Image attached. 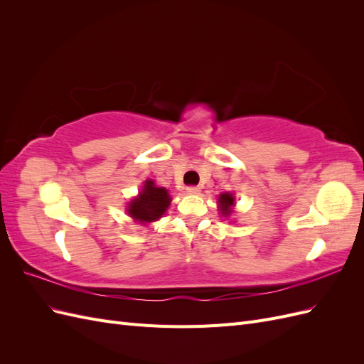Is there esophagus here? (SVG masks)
I'll use <instances>...</instances> for the list:
<instances>
[{"mask_svg": "<svg viewBox=\"0 0 364 364\" xmlns=\"http://www.w3.org/2000/svg\"><path fill=\"white\" fill-rule=\"evenodd\" d=\"M186 191H188V194H199L200 188L196 185H190V186H186Z\"/></svg>", "mask_w": 364, "mask_h": 364, "instance_id": "1", "label": "esophagus"}]
</instances>
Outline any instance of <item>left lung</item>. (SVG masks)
Returning <instances> with one entry per match:
<instances>
[{"label":"left lung","instance_id":"left-lung-1","mask_svg":"<svg viewBox=\"0 0 364 364\" xmlns=\"http://www.w3.org/2000/svg\"><path fill=\"white\" fill-rule=\"evenodd\" d=\"M218 205H220V211L225 217H228L230 214V206L234 205V197L232 194L225 193V194H220L218 197Z\"/></svg>","mask_w":364,"mask_h":364}]
</instances>
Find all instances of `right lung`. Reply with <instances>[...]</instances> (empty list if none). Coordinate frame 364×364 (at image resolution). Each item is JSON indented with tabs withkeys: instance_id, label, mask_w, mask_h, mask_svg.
Instances as JSON below:
<instances>
[{
	"instance_id": "add662e5",
	"label": "right lung",
	"mask_w": 364,
	"mask_h": 364,
	"mask_svg": "<svg viewBox=\"0 0 364 364\" xmlns=\"http://www.w3.org/2000/svg\"><path fill=\"white\" fill-rule=\"evenodd\" d=\"M170 202L171 199L167 190L159 188L153 183V181H147L138 199L130 202L129 215L141 223L153 222V220H158L164 215Z\"/></svg>"
}]
</instances>
